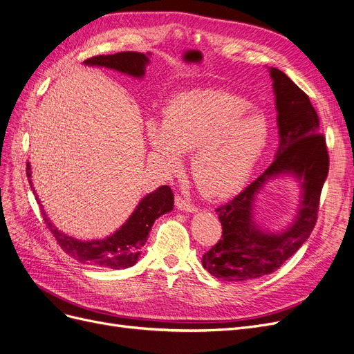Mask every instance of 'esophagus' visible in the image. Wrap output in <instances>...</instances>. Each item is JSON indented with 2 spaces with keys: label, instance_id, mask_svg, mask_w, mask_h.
Returning a JSON list of instances; mask_svg holds the SVG:
<instances>
[{
  "label": "esophagus",
  "instance_id": "34e87169",
  "mask_svg": "<svg viewBox=\"0 0 354 354\" xmlns=\"http://www.w3.org/2000/svg\"><path fill=\"white\" fill-rule=\"evenodd\" d=\"M176 206H177L178 210L190 212V214H193V212L197 210V207H196L193 203H190L189 201L185 199V197H181V196H178V194L176 196Z\"/></svg>",
  "mask_w": 354,
  "mask_h": 354
}]
</instances>
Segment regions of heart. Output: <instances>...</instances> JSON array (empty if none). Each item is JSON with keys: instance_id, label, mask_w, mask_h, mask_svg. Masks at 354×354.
I'll return each instance as SVG.
<instances>
[{"instance_id": "b5f03b06", "label": "heart", "mask_w": 354, "mask_h": 354, "mask_svg": "<svg viewBox=\"0 0 354 354\" xmlns=\"http://www.w3.org/2000/svg\"><path fill=\"white\" fill-rule=\"evenodd\" d=\"M247 98L226 91H192L176 97L151 119L147 135L153 157L167 169L181 168L180 153L192 154L194 185L212 199L241 192L268 142V123L250 111Z\"/></svg>"}]
</instances>
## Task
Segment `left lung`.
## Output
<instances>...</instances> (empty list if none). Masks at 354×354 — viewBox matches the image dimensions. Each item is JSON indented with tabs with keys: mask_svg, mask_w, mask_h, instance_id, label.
<instances>
[{
	"mask_svg": "<svg viewBox=\"0 0 354 354\" xmlns=\"http://www.w3.org/2000/svg\"><path fill=\"white\" fill-rule=\"evenodd\" d=\"M276 95L279 148L266 171L228 203L216 209L222 238L203 254V268L218 279L244 281L276 272L313 232L319 196L328 176V151L319 133V119L309 97L277 68H268ZM293 175L300 183L301 201L286 230H264L253 218V203L267 180Z\"/></svg>",
	"mask_w": 354,
	"mask_h": 354,
	"instance_id": "obj_1",
	"label": "left lung"
}]
</instances>
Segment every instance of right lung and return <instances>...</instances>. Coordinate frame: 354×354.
I'll use <instances>...</instances> for the list:
<instances>
[{"label":"right lung","mask_w":354,"mask_h":354,"mask_svg":"<svg viewBox=\"0 0 354 354\" xmlns=\"http://www.w3.org/2000/svg\"><path fill=\"white\" fill-rule=\"evenodd\" d=\"M149 55L151 53L144 55L140 52L98 55L84 61V64L91 66H104L119 71L122 74H128L133 78H142L145 75V68L149 64ZM27 177H29L36 201L40 203L30 180V162H27ZM173 207L174 194L171 189L168 186H161L142 197V201L138 203L132 215L116 232L103 239H90V241H81V239L61 232L48 218L44 206H41V214H44V219L53 234L56 243L61 245L68 256L82 264L120 270V268H128L136 264L140 256V248L145 245L155 219L171 212Z\"/></svg>","instance_id":"right-lung-1"}]
</instances>
